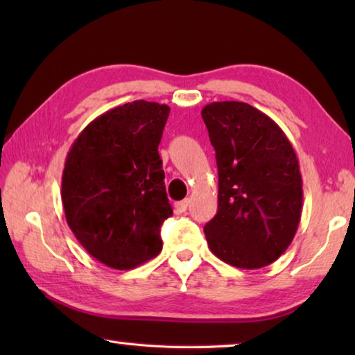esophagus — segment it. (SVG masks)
I'll return each instance as SVG.
<instances>
[{
  "mask_svg": "<svg viewBox=\"0 0 355 355\" xmlns=\"http://www.w3.org/2000/svg\"><path fill=\"white\" fill-rule=\"evenodd\" d=\"M189 203H191V200H189V199H184V200H180V202H177V203H175V211H178V213H184L186 209H188Z\"/></svg>",
  "mask_w": 355,
  "mask_h": 355,
  "instance_id": "34e87169",
  "label": "esophagus"
}]
</instances>
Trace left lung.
Wrapping results in <instances>:
<instances>
[{
  "label": "left lung",
  "mask_w": 355,
  "mask_h": 355,
  "mask_svg": "<svg viewBox=\"0 0 355 355\" xmlns=\"http://www.w3.org/2000/svg\"><path fill=\"white\" fill-rule=\"evenodd\" d=\"M202 119L219 173L218 213L203 228L208 248L235 268L268 266L291 244L302 213L296 152L271 117L243 101H214Z\"/></svg>",
  "instance_id": "1"
}]
</instances>
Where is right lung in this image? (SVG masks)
I'll return each instance as SVG.
<instances>
[{
  "label": "right lung",
  "instance_id": "1",
  "mask_svg": "<svg viewBox=\"0 0 355 355\" xmlns=\"http://www.w3.org/2000/svg\"><path fill=\"white\" fill-rule=\"evenodd\" d=\"M171 107L136 100L94 119L65 158L62 205L78 241L95 260L133 269L163 249L172 216L158 146Z\"/></svg>",
  "mask_w": 355,
  "mask_h": 355
}]
</instances>
